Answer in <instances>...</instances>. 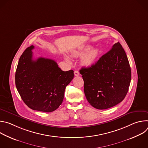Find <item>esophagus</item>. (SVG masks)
Instances as JSON below:
<instances>
[{
    "mask_svg": "<svg viewBox=\"0 0 148 148\" xmlns=\"http://www.w3.org/2000/svg\"><path fill=\"white\" fill-rule=\"evenodd\" d=\"M74 75H75V76H78L79 75V73L78 71H74Z\"/></svg>",
    "mask_w": 148,
    "mask_h": 148,
    "instance_id": "1",
    "label": "esophagus"
}]
</instances>
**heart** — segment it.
Segmentation results:
<instances>
[{"label": "heart", "mask_w": 148, "mask_h": 148, "mask_svg": "<svg viewBox=\"0 0 148 148\" xmlns=\"http://www.w3.org/2000/svg\"><path fill=\"white\" fill-rule=\"evenodd\" d=\"M92 46L90 45H85L81 46L78 49L72 52V54L76 57H82L81 60L82 64L86 67H90L95 62L97 58L99 55V50L94 49L91 50ZM66 60L70 61L68 57H66Z\"/></svg>", "instance_id": "b5f03b06"}]
</instances>
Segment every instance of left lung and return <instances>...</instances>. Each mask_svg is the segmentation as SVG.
<instances>
[{"label": "left lung", "instance_id": "8db88e82", "mask_svg": "<svg viewBox=\"0 0 148 148\" xmlns=\"http://www.w3.org/2000/svg\"><path fill=\"white\" fill-rule=\"evenodd\" d=\"M79 73L82 75L86 98L95 108L105 110L115 106L128 91L131 70L128 57L119 42L95 64L82 67Z\"/></svg>", "mask_w": 148, "mask_h": 148}]
</instances>
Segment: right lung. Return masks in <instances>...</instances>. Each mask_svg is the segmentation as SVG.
Listing matches in <instances>:
<instances>
[{"instance_id":"obj_1","label":"right lung","mask_w":148,"mask_h":148,"mask_svg":"<svg viewBox=\"0 0 148 148\" xmlns=\"http://www.w3.org/2000/svg\"><path fill=\"white\" fill-rule=\"evenodd\" d=\"M34 47L20 56L15 74L16 88L30 108L45 112L57 110L62 103L66 87L74 78V71H64L53 60L33 59Z\"/></svg>"}]
</instances>
